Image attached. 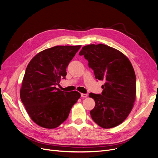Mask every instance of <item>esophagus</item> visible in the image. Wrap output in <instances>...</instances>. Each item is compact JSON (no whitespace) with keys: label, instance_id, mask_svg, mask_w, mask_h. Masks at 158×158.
<instances>
[{"label":"esophagus","instance_id":"34e87169","mask_svg":"<svg viewBox=\"0 0 158 158\" xmlns=\"http://www.w3.org/2000/svg\"><path fill=\"white\" fill-rule=\"evenodd\" d=\"M81 97H82V98H86V97H88V94H81Z\"/></svg>","mask_w":158,"mask_h":158}]
</instances>
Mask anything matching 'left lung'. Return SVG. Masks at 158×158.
<instances>
[{
	"label": "left lung",
	"mask_w": 158,
	"mask_h": 158,
	"mask_svg": "<svg viewBox=\"0 0 158 158\" xmlns=\"http://www.w3.org/2000/svg\"><path fill=\"white\" fill-rule=\"evenodd\" d=\"M95 78L104 81L101 94L90 93L95 107L91 117L99 126L110 129L118 126L128 117L136 99V75L132 64L123 53L104 44L88 45L82 48Z\"/></svg>",
	"instance_id": "obj_1"
}]
</instances>
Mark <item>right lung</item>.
I'll return each instance as SVG.
<instances>
[{
	"label": "right lung",
	"instance_id": "add662e5",
	"mask_svg": "<svg viewBox=\"0 0 158 158\" xmlns=\"http://www.w3.org/2000/svg\"><path fill=\"white\" fill-rule=\"evenodd\" d=\"M81 45L55 46L37 54L28 64L20 89V98L32 120L47 128L57 127L68 118L81 97L77 91L56 87L65 79L66 68Z\"/></svg>",
	"mask_w": 158,
	"mask_h": 158
}]
</instances>
